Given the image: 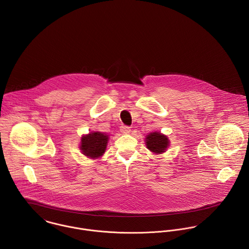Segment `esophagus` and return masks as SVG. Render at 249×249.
Here are the masks:
<instances>
[{"label":"esophagus","instance_id":"esophagus-1","mask_svg":"<svg viewBox=\"0 0 249 249\" xmlns=\"http://www.w3.org/2000/svg\"><path fill=\"white\" fill-rule=\"evenodd\" d=\"M120 130H121V132H122L123 134H129L130 131H131L130 127L127 126V125H122V126L120 127Z\"/></svg>","mask_w":249,"mask_h":249}]
</instances>
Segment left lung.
Returning a JSON list of instances; mask_svg holds the SVG:
<instances>
[{
	"label": "left lung",
	"instance_id": "left-lung-1",
	"mask_svg": "<svg viewBox=\"0 0 249 249\" xmlns=\"http://www.w3.org/2000/svg\"><path fill=\"white\" fill-rule=\"evenodd\" d=\"M145 142H146L147 148L156 154H160L164 152L167 148V146L169 145L168 139L165 136L157 132L149 134Z\"/></svg>",
	"mask_w": 249,
	"mask_h": 249
}]
</instances>
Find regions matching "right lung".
I'll return each mask as SVG.
<instances>
[{
  "label": "right lung",
  "instance_id": "obj_1",
  "mask_svg": "<svg viewBox=\"0 0 249 249\" xmlns=\"http://www.w3.org/2000/svg\"><path fill=\"white\" fill-rule=\"evenodd\" d=\"M108 137L103 133H89L81 140V150L84 155L91 159L101 157L107 147Z\"/></svg>",
  "mask_w": 249,
  "mask_h": 249
}]
</instances>
